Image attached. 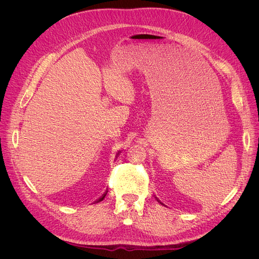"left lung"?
<instances>
[{
  "instance_id": "8db88e82",
  "label": "left lung",
  "mask_w": 259,
  "mask_h": 259,
  "mask_svg": "<svg viewBox=\"0 0 259 259\" xmlns=\"http://www.w3.org/2000/svg\"><path fill=\"white\" fill-rule=\"evenodd\" d=\"M159 202H160V201H159ZM160 203H161V202H160Z\"/></svg>"
}]
</instances>
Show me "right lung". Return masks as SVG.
Listing matches in <instances>:
<instances>
[{
	"label": "right lung",
	"mask_w": 259,
	"mask_h": 259,
	"mask_svg": "<svg viewBox=\"0 0 259 259\" xmlns=\"http://www.w3.org/2000/svg\"><path fill=\"white\" fill-rule=\"evenodd\" d=\"M106 194H107V192H106V193H105V194H104V195H103V197H101V198H100V199H99V200H98V202H99V201H101V200H104V198H105V197H106Z\"/></svg>",
	"instance_id": "right-lung-1"
}]
</instances>
